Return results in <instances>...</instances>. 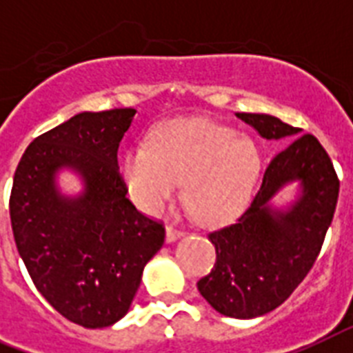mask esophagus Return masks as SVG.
<instances>
[{"mask_svg": "<svg viewBox=\"0 0 353 353\" xmlns=\"http://www.w3.org/2000/svg\"><path fill=\"white\" fill-rule=\"evenodd\" d=\"M183 236L181 228H177L176 225H167V241L172 243L176 241L177 237Z\"/></svg>", "mask_w": 353, "mask_h": 353, "instance_id": "34e87169", "label": "esophagus"}]
</instances>
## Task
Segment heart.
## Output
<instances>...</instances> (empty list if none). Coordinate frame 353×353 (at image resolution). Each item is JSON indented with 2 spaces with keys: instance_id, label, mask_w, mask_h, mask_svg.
<instances>
[{
  "instance_id": "heart-1",
  "label": "heart",
  "mask_w": 353,
  "mask_h": 353,
  "mask_svg": "<svg viewBox=\"0 0 353 353\" xmlns=\"http://www.w3.org/2000/svg\"><path fill=\"white\" fill-rule=\"evenodd\" d=\"M261 172L250 137L208 119H176L152 130L148 147L123 156L121 174L132 201L159 214L179 190L201 225L228 223L245 208Z\"/></svg>"
}]
</instances>
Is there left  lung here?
<instances>
[{
	"mask_svg": "<svg viewBox=\"0 0 353 353\" xmlns=\"http://www.w3.org/2000/svg\"><path fill=\"white\" fill-rule=\"evenodd\" d=\"M266 139L297 136L301 128L268 114L239 112ZM288 181H301L303 194L283 214L268 206ZM339 197V177L316 136L303 134L266 167L250 206L232 225L210 232L216 263L197 281V290L214 310L236 319L265 316L283 305L319 256Z\"/></svg>",
	"mask_w": 353,
	"mask_h": 353,
	"instance_id": "obj_1",
	"label": "left lung"
}]
</instances>
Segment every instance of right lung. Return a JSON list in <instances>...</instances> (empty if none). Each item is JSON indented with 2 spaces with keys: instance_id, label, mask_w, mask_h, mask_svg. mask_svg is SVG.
I'll list each match as a JSON object with an SVG mask.
<instances>
[{
  "instance_id": "1",
  "label": "right lung",
  "mask_w": 353,
  "mask_h": 353,
  "mask_svg": "<svg viewBox=\"0 0 353 353\" xmlns=\"http://www.w3.org/2000/svg\"><path fill=\"white\" fill-rule=\"evenodd\" d=\"M134 116V108L81 112L37 136L14 172L8 210L28 276L54 310L85 328L127 314L143 268L165 243L163 223L134 206L117 167ZM61 166L85 179L79 200L53 188Z\"/></svg>"
}]
</instances>
